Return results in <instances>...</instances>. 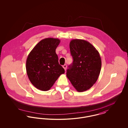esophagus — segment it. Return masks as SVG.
Wrapping results in <instances>:
<instances>
[{
	"mask_svg": "<svg viewBox=\"0 0 128 128\" xmlns=\"http://www.w3.org/2000/svg\"><path fill=\"white\" fill-rule=\"evenodd\" d=\"M63 68H64L65 70H66V68H67V65H66V64H65V65H64L63 66Z\"/></svg>",
	"mask_w": 128,
	"mask_h": 128,
	"instance_id": "obj_1",
	"label": "esophagus"
}]
</instances>
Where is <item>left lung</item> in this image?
<instances>
[{
	"label": "left lung",
	"mask_w": 128,
	"mask_h": 128,
	"mask_svg": "<svg viewBox=\"0 0 128 128\" xmlns=\"http://www.w3.org/2000/svg\"><path fill=\"white\" fill-rule=\"evenodd\" d=\"M70 48L73 61L67 70V78L77 91H85L98 78L102 65L100 56L91 44L82 39L72 40Z\"/></svg>",
	"instance_id": "left-lung-1"
}]
</instances>
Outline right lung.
<instances>
[{
    "label": "right lung",
    "instance_id": "1",
    "mask_svg": "<svg viewBox=\"0 0 128 128\" xmlns=\"http://www.w3.org/2000/svg\"><path fill=\"white\" fill-rule=\"evenodd\" d=\"M58 38L40 41L28 56L26 72L32 84L39 90H49L65 70L59 64L56 49L60 43Z\"/></svg>",
    "mask_w": 128,
    "mask_h": 128
}]
</instances>
